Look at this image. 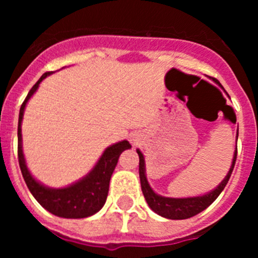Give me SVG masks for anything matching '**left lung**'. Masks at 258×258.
I'll list each match as a JSON object with an SVG mask.
<instances>
[{"label":"left lung","instance_id":"obj_1","mask_svg":"<svg viewBox=\"0 0 258 258\" xmlns=\"http://www.w3.org/2000/svg\"><path fill=\"white\" fill-rule=\"evenodd\" d=\"M238 140V138H236ZM138 156H140V178H141V187H142L143 197H145L146 202L149 204L150 208L157 213L161 217L169 218V220H186L192 216H197L198 213L203 212L206 208H208L214 200L217 199L218 195L222 192L225 186L227 184L231 175L234 165L236 161V154H238V149H235L234 152V159H232V164L230 166V170L227 175L223 178V181L218 184L217 187L212 190L211 192L203 195V197H195V198H165L161 195H157L151 186L147 182L146 178V165H145V157H143L142 152L140 150H137Z\"/></svg>","mask_w":258,"mask_h":258}]
</instances>
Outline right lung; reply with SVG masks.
Listing matches in <instances>:
<instances>
[{"instance_id":"add662e5","label":"right lung","mask_w":258,"mask_h":258,"mask_svg":"<svg viewBox=\"0 0 258 258\" xmlns=\"http://www.w3.org/2000/svg\"><path fill=\"white\" fill-rule=\"evenodd\" d=\"M51 72H46L41 76L33 88L29 90L28 95L23 102L19 112V122H18V159L22 170L23 178L26 181L31 194L50 213L63 218H85L101 211L106 203L108 195L109 179L112 175L118 157L122 151L131 149L132 146L127 141H121L115 145L109 146L104 150L103 155L98 160L92 172L84 177L83 179L75 182L74 184L63 188H50L36 181L29 173L26 165L24 155L22 149V120L24 115L27 102L35 94L38 85L42 80Z\"/></svg>"}]
</instances>
